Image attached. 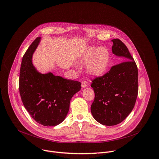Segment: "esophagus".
I'll use <instances>...</instances> for the list:
<instances>
[{"label":"esophagus","mask_w":159,"mask_h":159,"mask_svg":"<svg viewBox=\"0 0 159 159\" xmlns=\"http://www.w3.org/2000/svg\"><path fill=\"white\" fill-rule=\"evenodd\" d=\"M81 87L82 88H86L87 87V84L85 81H82V84H81Z\"/></svg>","instance_id":"esophagus-1"}]
</instances>
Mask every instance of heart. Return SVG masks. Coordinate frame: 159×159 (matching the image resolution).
Segmentation results:
<instances>
[{
    "mask_svg": "<svg viewBox=\"0 0 159 159\" xmlns=\"http://www.w3.org/2000/svg\"><path fill=\"white\" fill-rule=\"evenodd\" d=\"M110 61L109 52L104 47L98 49L95 47L89 48L81 57L82 63H87V70L90 74L98 76L103 74L107 70Z\"/></svg>",
    "mask_w": 159,
    "mask_h": 159,
    "instance_id": "1",
    "label": "heart"
}]
</instances>
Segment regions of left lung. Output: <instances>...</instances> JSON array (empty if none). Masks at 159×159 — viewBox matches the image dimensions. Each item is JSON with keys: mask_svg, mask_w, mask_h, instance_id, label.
Wrapping results in <instances>:
<instances>
[{"mask_svg": "<svg viewBox=\"0 0 159 159\" xmlns=\"http://www.w3.org/2000/svg\"><path fill=\"white\" fill-rule=\"evenodd\" d=\"M113 42L112 53L123 58L103 76L92 80L95 93L91 105L93 117L100 124L112 126L122 122L130 114L138 95V69L126 45L119 39Z\"/></svg>", "mask_w": 159, "mask_h": 159, "instance_id": "8db88e82", "label": "left lung"}]
</instances>
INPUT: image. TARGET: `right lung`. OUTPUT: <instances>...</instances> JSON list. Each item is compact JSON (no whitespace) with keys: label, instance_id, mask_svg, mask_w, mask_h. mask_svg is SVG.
<instances>
[{"label":"right lung","instance_id":"right-lung-1","mask_svg":"<svg viewBox=\"0 0 159 159\" xmlns=\"http://www.w3.org/2000/svg\"><path fill=\"white\" fill-rule=\"evenodd\" d=\"M40 39L37 37L23 56L19 92L25 108L34 120L43 126H56L66 119L70 100L80 90L81 83L36 70L32 59Z\"/></svg>","mask_w":159,"mask_h":159}]
</instances>
